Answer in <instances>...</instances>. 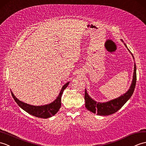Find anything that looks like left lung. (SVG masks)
Listing matches in <instances>:
<instances>
[{"label":"left lung","mask_w":146,"mask_h":146,"mask_svg":"<svg viewBox=\"0 0 146 146\" xmlns=\"http://www.w3.org/2000/svg\"><path fill=\"white\" fill-rule=\"evenodd\" d=\"M121 41L124 43V42L122 40ZM124 44L125 47L127 48L128 51L131 53L132 57H133L134 60L133 55L131 52V51L129 50L126 44L124 43ZM135 84H136V66H135V63H134V73L132 83L127 92L114 99L110 100L109 101L101 102H97L96 100L93 99L89 95V94L86 89L85 96H84L86 102V108L89 111L92 112L94 114H97V115H108L114 114V113L116 112L118 110L121 109L125 104V102L131 98V96L133 94V92L134 91Z\"/></svg>","instance_id":"1"}]
</instances>
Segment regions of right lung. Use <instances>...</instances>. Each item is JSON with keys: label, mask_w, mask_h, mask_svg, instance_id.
I'll list each match as a JSON object with an SVG mask.
<instances>
[{"label": "right lung", "mask_w": 146, "mask_h": 146, "mask_svg": "<svg viewBox=\"0 0 146 146\" xmlns=\"http://www.w3.org/2000/svg\"><path fill=\"white\" fill-rule=\"evenodd\" d=\"M69 83L70 81L64 84L62 89H61L59 95H58L56 99L53 102L43 106H33L25 103L16 98L13 92L11 91H11L13 98L15 100L16 103L24 111L29 113V114L35 116V117L47 119L52 117L53 115H54L59 111L61 107V96H62L64 89L68 86Z\"/></svg>", "instance_id": "add662e5"}]
</instances>
